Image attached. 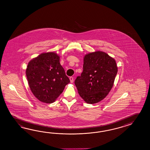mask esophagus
<instances>
[{
	"instance_id": "esophagus-1",
	"label": "esophagus",
	"mask_w": 150,
	"mask_h": 150,
	"mask_svg": "<svg viewBox=\"0 0 150 150\" xmlns=\"http://www.w3.org/2000/svg\"><path fill=\"white\" fill-rule=\"evenodd\" d=\"M69 80H70V82H71V83H72L73 82V80H74V79H73V77H69Z\"/></svg>"
}]
</instances>
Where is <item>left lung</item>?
Segmentation results:
<instances>
[{
    "label": "left lung",
    "mask_w": 150,
    "mask_h": 150,
    "mask_svg": "<svg viewBox=\"0 0 150 150\" xmlns=\"http://www.w3.org/2000/svg\"><path fill=\"white\" fill-rule=\"evenodd\" d=\"M83 71L74 83L86 103H98L107 96L114 85L117 66L115 60L106 53L97 50L84 57Z\"/></svg>",
    "instance_id": "1"
}]
</instances>
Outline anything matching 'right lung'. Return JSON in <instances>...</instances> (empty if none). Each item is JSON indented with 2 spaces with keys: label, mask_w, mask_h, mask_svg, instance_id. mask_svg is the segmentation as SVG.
<instances>
[{
  "label": "right lung",
  "mask_w": 150,
  "mask_h": 150,
  "mask_svg": "<svg viewBox=\"0 0 150 150\" xmlns=\"http://www.w3.org/2000/svg\"><path fill=\"white\" fill-rule=\"evenodd\" d=\"M26 75L31 91L40 101L52 103L70 81L55 52L40 54L29 62Z\"/></svg>",
  "instance_id": "add662e5"
}]
</instances>
